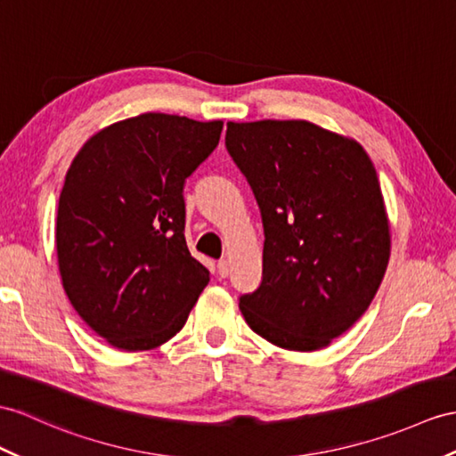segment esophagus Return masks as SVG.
Wrapping results in <instances>:
<instances>
[{"label": "esophagus", "mask_w": 456, "mask_h": 456, "mask_svg": "<svg viewBox=\"0 0 456 456\" xmlns=\"http://www.w3.org/2000/svg\"><path fill=\"white\" fill-rule=\"evenodd\" d=\"M218 274L222 276V279H226V276L230 274V261L228 259L218 261Z\"/></svg>", "instance_id": "1"}]
</instances>
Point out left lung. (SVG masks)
I'll return each mask as SVG.
<instances>
[{"label": "left lung", "instance_id": "left-lung-1", "mask_svg": "<svg viewBox=\"0 0 456 456\" xmlns=\"http://www.w3.org/2000/svg\"><path fill=\"white\" fill-rule=\"evenodd\" d=\"M226 149L265 228L263 281L240 297L243 319L284 350L329 346L370 307L391 257L370 154L307 119L228 121Z\"/></svg>", "mask_w": 456, "mask_h": 456}]
</instances>
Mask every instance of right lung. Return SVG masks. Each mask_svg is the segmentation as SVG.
Listing matches in <instances>:
<instances>
[{"instance_id":"right-lung-1","label":"right lung","mask_w":456,"mask_h":456,"mask_svg":"<svg viewBox=\"0 0 456 456\" xmlns=\"http://www.w3.org/2000/svg\"><path fill=\"white\" fill-rule=\"evenodd\" d=\"M222 126L139 114L94 133L69 166L55 220L61 284L79 317L118 350L168 342L210 281L187 249L182 193Z\"/></svg>"}]
</instances>
